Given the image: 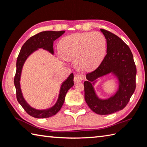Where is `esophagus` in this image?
I'll list each match as a JSON object with an SVG mask.
<instances>
[{
    "label": "esophagus",
    "mask_w": 147,
    "mask_h": 147,
    "mask_svg": "<svg viewBox=\"0 0 147 147\" xmlns=\"http://www.w3.org/2000/svg\"><path fill=\"white\" fill-rule=\"evenodd\" d=\"M83 78L81 74H76V75L74 76V82H75L76 83H80L81 81H83Z\"/></svg>",
    "instance_id": "34e87169"
}]
</instances>
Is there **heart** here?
Masks as SVG:
<instances>
[{"label":"heart","instance_id":"1","mask_svg":"<svg viewBox=\"0 0 147 147\" xmlns=\"http://www.w3.org/2000/svg\"><path fill=\"white\" fill-rule=\"evenodd\" d=\"M59 48L64 59H76L77 68L90 71L96 69L103 60L107 51V40L99 32L76 33L62 38Z\"/></svg>","mask_w":147,"mask_h":147}]
</instances>
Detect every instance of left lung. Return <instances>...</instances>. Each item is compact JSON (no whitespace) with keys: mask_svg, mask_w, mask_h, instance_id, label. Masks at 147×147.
Segmentation results:
<instances>
[{"mask_svg":"<svg viewBox=\"0 0 147 147\" xmlns=\"http://www.w3.org/2000/svg\"><path fill=\"white\" fill-rule=\"evenodd\" d=\"M107 39V55L96 69L87 74L84 82V99L92 111L108 115L123 110L127 106L136 89V67L129 47L114 33L101 29ZM109 74L117 78V92L107 99L97 96L93 86L98 79Z\"/></svg>","mask_w":147,"mask_h":147,"instance_id":"1","label":"left lung"}]
</instances>
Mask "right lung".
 Masks as SVG:
<instances>
[{"label":"right lung","instance_id":"right-lung-1","mask_svg":"<svg viewBox=\"0 0 147 147\" xmlns=\"http://www.w3.org/2000/svg\"><path fill=\"white\" fill-rule=\"evenodd\" d=\"M64 31L54 32V31H45L38 33L32 36L26 40L18 55L17 59V70L14 78V84L16 88L17 99L19 104L28 114L35 118H46L55 115L61 110L64 102V99L67 92L74 86V74H71L66 80L61 84L58 99L53 106L44 110L34 109L30 106L23 97L21 88H20V77L23 66L28 57L39 48L46 50L53 55V42L57 38L63 34Z\"/></svg>","mask_w":147,"mask_h":147}]
</instances>
